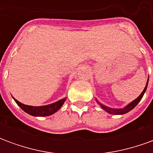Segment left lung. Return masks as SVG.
<instances>
[{"instance_id":"obj_1","label":"left lung","mask_w":153,"mask_h":153,"mask_svg":"<svg viewBox=\"0 0 153 153\" xmlns=\"http://www.w3.org/2000/svg\"><path fill=\"white\" fill-rule=\"evenodd\" d=\"M148 83V82H147V84H146V87H145L144 90L142 92V93L139 95V97H137L134 101H133L131 103H129L128 106H125V108H123V109H112V108H109V107H107V106H104V105H102V103H99L98 102H97L99 103V105L101 106V107H102V109L106 111H107L108 113H110V114H113V115H123V114H125V113L128 112L129 111H131L132 109H134L135 106L138 105V103L141 101L142 97H143V94H144L145 93V91H146V89H147Z\"/></svg>"}]
</instances>
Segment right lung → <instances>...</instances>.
<instances>
[{
	"label": "right lung",
	"instance_id": "1",
	"mask_svg": "<svg viewBox=\"0 0 153 153\" xmlns=\"http://www.w3.org/2000/svg\"><path fill=\"white\" fill-rule=\"evenodd\" d=\"M65 100H66V98L65 97V98L58 101L56 102L42 106H27V105L19 102L16 99H15V101L23 111H25V112H27L29 115H33V116H48V115H52L53 113H55L60 109L64 104V102H65Z\"/></svg>",
	"mask_w": 153,
	"mask_h": 153
}]
</instances>
